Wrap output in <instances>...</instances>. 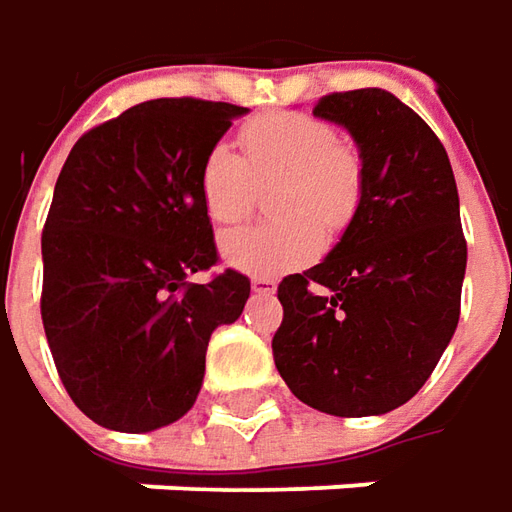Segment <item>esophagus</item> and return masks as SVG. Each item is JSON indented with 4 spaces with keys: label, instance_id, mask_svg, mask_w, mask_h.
<instances>
[{
    "label": "esophagus",
    "instance_id": "obj_1",
    "mask_svg": "<svg viewBox=\"0 0 512 512\" xmlns=\"http://www.w3.org/2000/svg\"><path fill=\"white\" fill-rule=\"evenodd\" d=\"M274 289H277V283H274L272 277H255L252 280V291H255L257 297H269V294H274Z\"/></svg>",
    "mask_w": 512,
    "mask_h": 512
}]
</instances>
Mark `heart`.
<instances>
[{
  "label": "heart",
  "instance_id": "1",
  "mask_svg": "<svg viewBox=\"0 0 512 512\" xmlns=\"http://www.w3.org/2000/svg\"><path fill=\"white\" fill-rule=\"evenodd\" d=\"M243 158L226 144L203 155L198 169L206 215L221 226L240 223L255 203V184L280 181L263 226L229 232L221 252L229 266L255 277H274L306 266L328 232L345 229L357 215L365 186L362 152L337 138L326 118L311 113H266L240 127Z\"/></svg>",
  "mask_w": 512,
  "mask_h": 512
}]
</instances>
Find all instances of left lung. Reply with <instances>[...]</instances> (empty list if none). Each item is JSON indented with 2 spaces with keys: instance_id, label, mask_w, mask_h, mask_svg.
Segmentation results:
<instances>
[{
  "instance_id": "8db88e82",
  "label": "left lung",
  "mask_w": 512,
  "mask_h": 512,
  "mask_svg": "<svg viewBox=\"0 0 512 512\" xmlns=\"http://www.w3.org/2000/svg\"><path fill=\"white\" fill-rule=\"evenodd\" d=\"M314 115L354 135L365 186L326 260L277 286L274 365L323 414H388L428 382L459 323V192L442 141L397 96L328 93Z\"/></svg>"
}]
</instances>
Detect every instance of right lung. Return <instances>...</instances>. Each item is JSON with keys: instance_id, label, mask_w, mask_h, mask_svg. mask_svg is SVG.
I'll use <instances>...</instances> for the list:
<instances>
[{"instance_id": "obj_1", "label": "right lung", "mask_w": 512, "mask_h": 512, "mask_svg": "<svg viewBox=\"0 0 512 512\" xmlns=\"http://www.w3.org/2000/svg\"><path fill=\"white\" fill-rule=\"evenodd\" d=\"M246 107L135 104L81 135L42 232V323L70 399L101 428L147 433L195 405L206 345L235 323L249 277L218 263L198 192L206 152Z\"/></svg>"}]
</instances>
